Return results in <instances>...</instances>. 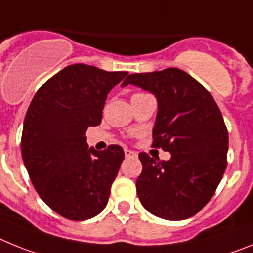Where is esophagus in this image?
<instances>
[{"mask_svg":"<svg viewBox=\"0 0 253 253\" xmlns=\"http://www.w3.org/2000/svg\"><path fill=\"white\" fill-rule=\"evenodd\" d=\"M125 157L126 158H136L137 157V154L135 151L129 150V149H125Z\"/></svg>","mask_w":253,"mask_h":253,"instance_id":"1","label":"esophagus"}]
</instances>
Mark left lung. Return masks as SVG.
<instances>
[{
  "instance_id": "left-lung-1",
  "label": "left lung",
  "mask_w": 253,
  "mask_h": 253,
  "mask_svg": "<svg viewBox=\"0 0 253 253\" xmlns=\"http://www.w3.org/2000/svg\"><path fill=\"white\" fill-rule=\"evenodd\" d=\"M135 85L157 98L153 145L169 160L140 153L142 172L136 181L140 203L166 220H183L214 195L227 168L228 131L208 90L183 70L131 74L121 86Z\"/></svg>"
}]
</instances>
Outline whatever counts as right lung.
<instances>
[{"label": "right lung", "instance_id": "obj_1", "mask_svg": "<svg viewBox=\"0 0 253 253\" xmlns=\"http://www.w3.org/2000/svg\"><path fill=\"white\" fill-rule=\"evenodd\" d=\"M127 74L70 65L43 84L28 108L24 164L41 199L63 218L86 220L107 206L125 151L118 145L89 148L85 132L102 122L107 95Z\"/></svg>", "mask_w": 253, "mask_h": 253}]
</instances>
